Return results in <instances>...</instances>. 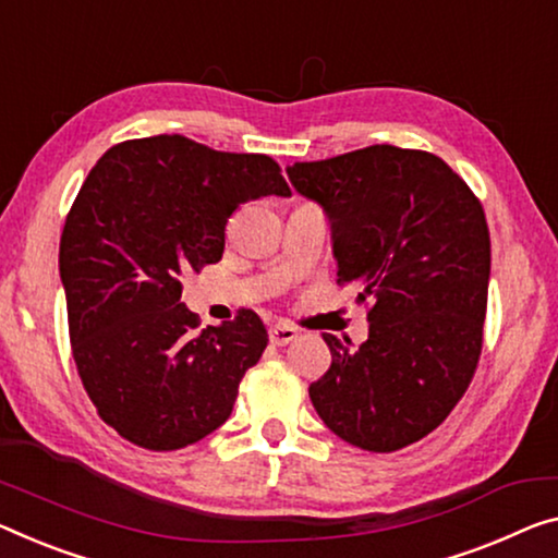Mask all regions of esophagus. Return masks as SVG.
<instances>
[{
    "label": "esophagus",
    "instance_id": "obj_1",
    "mask_svg": "<svg viewBox=\"0 0 558 558\" xmlns=\"http://www.w3.org/2000/svg\"><path fill=\"white\" fill-rule=\"evenodd\" d=\"M299 337V331L289 324H271L269 327V341L274 347H287Z\"/></svg>",
    "mask_w": 558,
    "mask_h": 558
}]
</instances>
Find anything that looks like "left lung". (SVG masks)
Segmentation results:
<instances>
[{
	"mask_svg": "<svg viewBox=\"0 0 558 558\" xmlns=\"http://www.w3.org/2000/svg\"><path fill=\"white\" fill-rule=\"evenodd\" d=\"M287 174L327 214L337 281L368 302L362 347L324 333L331 366L308 397L339 439L404 449L451 414L476 372L492 271L482 202L444 159L391 144Z\"/></svg>",
	"mask_w": 558,
	"mask_h": 558,
	"instance_id": "obj_1",
	"label": "left lung"
}]
</instances>
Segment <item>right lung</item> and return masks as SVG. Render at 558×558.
<instances>
[{
  "instance_id": "obj_1",
  "label": "right lung",
  "mask_w": 558,
  "mask_h": 558,
  "mask_svg": "<svg viewBox=\"0 0 558 558\" xmlns=\"http://www.w3.org/2000/svg\"><path fill=\"white\" fill-rule=\"evenodd\" d=\"M271 194L291 190L267 154L182 134L122 142L89 171L59 242V277L84 389L126 441L174 451L229 418L267 329L242 308L199 331L182 277L221 259L239 204Z\"/></svg>"
}]
</instances>
